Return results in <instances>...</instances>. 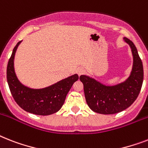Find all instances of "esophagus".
<instances>
[{"mask_svg":"<svg viewBox=\"0 0 148 148\" xmlns=\"http://www.w3.org/2000/svg\"><path fill=\"white\" fill-rule=\"evenodd\" d=\"M84 72L85 70L84 68H78L77 69V73L78 75H81V74H84Z\"/></svg>","mask_w":148,"mask_h":148,"instance_id":"esophagus-1","label":"esophagus"}]
</instances>
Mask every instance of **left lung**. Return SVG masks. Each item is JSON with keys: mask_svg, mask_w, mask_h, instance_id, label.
Returning a JSON list of instances; mask_svg holds the SVG:
<instances>
[{"mask_svg": "<svg viewBox=\"0 0 148 148\" xmlns=\"http://www.w3.org/2000/svg\"><path fill=\"white\" fill-rule=\"evenodd\" d=\"M123 39L130 46L133 56L132 69L125 81L109 86L86 75L80 77L86 103L97 113L110 115L123 111L135 101L141 89L144 79L142 62L134 43L125 37Z\"/></svg>", "mask_w": 148, "mask_h": 148, "instance_id": "8db88e82", "label": "left lung"}]
</instances>
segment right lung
I'll return each instance as SVG.
<instances>
[{
  "label": "right lung",
  "mask_w": 148,
  "mask_h": 148,
  "mask_svg": "<svg viewBox=\"0 0 148 148\" xmlns=\"http://www.w3.org/2000/svg\"><path fill=\"white\" fill-rule=\"evenodd\" d=\"M21 42L14 47L7 68V80L12 96L18 105L28 112L39 116L55 113L61 109L66 96L79 77L75 74L45 88L33 89L23 85L14 71L15 53Z\"/></svg>",
  "instance_id": "add662e5"
}]
</instances>
